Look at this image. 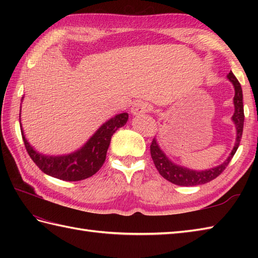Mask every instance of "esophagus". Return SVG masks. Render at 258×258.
<instances>
[{
	"mask_svg": "<svg viewBox=\"0 0 258 258\" xmlns=\"http://www.w3.org/2000/svg\"><path fill=\"white\" fill-rule=\"evenodd\" d=\"M152 109L153 107L150 103L140 101V102H136L132 106V108H131V113H132V115H134V116H138V115L151 112Z\"/></svg>",
	"mask_w": 258,
	"mask_h": 258,
	"instance_id": "obj_1",
	"label": "esophagus"
}]
</instances>
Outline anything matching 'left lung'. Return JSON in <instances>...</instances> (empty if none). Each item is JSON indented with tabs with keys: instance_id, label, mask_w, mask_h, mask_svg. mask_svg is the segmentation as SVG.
I'll return each mask as SVG.
<instances>
[{
	"instance_id": "1",
	"label": "left lung",
	"mask_w": 258,
	"mask_h": 258,
	"mask_svg": "<svg viewBox=\"0 0 258 258\" xmlns=\"http://www.w3.org/2000/svg\"><path fill=\"white\" fill-rule=\"evenodd\" d=\"M227 79L232 82L235 90V95L233 100L235 111L232 116V120L235 125V128H236V140H235V144L232 152L229 153L228 157L223 163H221L220 165L214 166L208 169H203V171H196V169L187 168L172 162L166 156L165 153L161 150L156 139H154L151 144L152 160L154 162L158 173H160L164 178L167 179L168 182L179 186H195L211 182V180L216 178L218 175L226 168V166L233 158L234 154L236 153L239 146L240 139H242L244 126L243 91L242 87H240L239 82L235 78L232 71L227 74Z\"/></svg>"
}]
</instances>
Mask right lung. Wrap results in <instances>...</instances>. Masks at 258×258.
I'll return each mask as SVG.
<instances>
[{
	"mask_svg": "<svg viewBox=\"0 0 258 258\" xmlns=\"http://www.w3.org/2000/svg\"><path fill=\"white\" fill-rule=\"evenodd\" d=\"M23 98L24 96L22 97V101ZM127 119V113L116 114L102 124L100 128L79 150L64 155H45L37 152L26 140L21 124L20 109L21 133L30 157L42 172L52 177L68 180V182L89 178L102 167L105 162L106 153L113 134L119 127L124 126Z\"/></svg>",
	"mask_w": 258,
	"mask_h": 258,
	"instance_id": "obj_1",
	"label": "right lung"
}]
</instances>
